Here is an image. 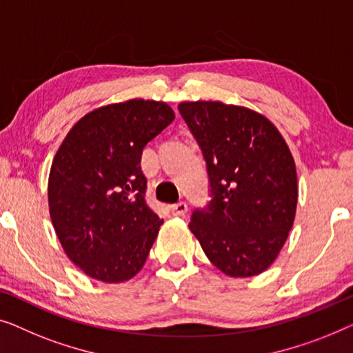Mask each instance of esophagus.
<instances>
[{
  "label": "esophagus",
  "instance_id": "obj_1",
  "mask_svg": "<svg viewBox=\"0 0 353 353\" xmlns=\"http://www.w3.org/2000/svg\"><path fill=\"white\" fill-rule=\"evenodd\" d=\"M170 210H171V212H172V216L182 217V216H185L188 206H187V203L179 201V203H176V205H171Z\"/></svg>",
  "mask_w": 353,
  "mask_h": 353
}]
</instances>
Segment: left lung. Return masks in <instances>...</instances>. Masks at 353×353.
<instances>
[{
    "mask_svg": "<svg viewBox=\"0 0 353 353\" xmlns=\"http://www.w3.org/2000/svg\"><path fill=\"white\" fill-rule=\"evenodd\" d=\"M179 112L205 157L211 193L188 227L225 275L262 274L296 216V165L285 139L246 107L198 101L179 103Z\"/></svg>",
    "mask_w": 353,
    "mask_h": 353,
    "instance_id": "8db88e82",
    "label": "left lung"
}]
</instances>
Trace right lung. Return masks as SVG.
Segmentation results:
<instances>
[{
    "label": "right lung",
    "instance_id": "obj_1",
    "mask_svg": "<svg viewBox=\"0 0 353 353\" xmlns=\"http://www.w3.org/2000/svg\"><path fill=\"white\" fill-rule=\"evenodd\" d=\"M174 120L165 102L112 103L70 129L49 172V214L59 241L84 274L103 283L132 278L163 224L145 201L142 150Z\"/></svg>",
    "mask_w": 353,
    "mask_h": 353
}]
</instances>
